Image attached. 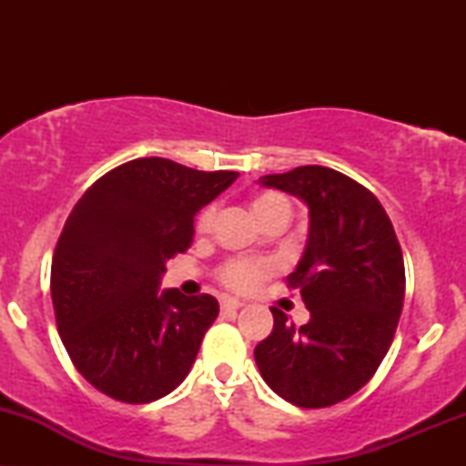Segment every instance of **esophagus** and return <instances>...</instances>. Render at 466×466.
Masks as SVG:
<instances>
[{
    "instance_id": "esophagus-1",
    "label": "esophagus",
    "mask_w": 466,
    "mask_h": 466,
    "mask_svg": "<svg viewBox=\"0 0 466 466\" xmlns=\"http://www.w3.org/2000/svg\"><path fill=\"white\" fill-rule=\"evenodd\" d=\"M245 302H240V300H237V298H223L221 300V307L223 309H240L243 307Z\"/></svg>"
}]
</instances>
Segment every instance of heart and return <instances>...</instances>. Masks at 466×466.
I'll use <instances>...</instances> for the list:
<instances>
[{"label": "heart", "mask_w": 466, "mask_h": 466, "mask_svg": "<svg viewBox=\"0 0 466 466\" xmlns=\"http://www.w3.org/2000/svg\"><path fill=\"white\" fill-rule=\"evenodd\" d=\"M251 208H254L256 217L258 218L271 215V212L276 210H287L289 215H291V206H289V201L282 195H278V192H260L254 199V203H251ZM215 217L217 206L203 208L199 218H197V229H199V232H208V229L212 228V223H215ZM274 269L276 263L269 258H232L218 269V278H221L223 285H228L229 289L249 291V289L258 287L265 278L274 274Z\"/></svg>", "instance_id": "heart-1"}]
</instances>
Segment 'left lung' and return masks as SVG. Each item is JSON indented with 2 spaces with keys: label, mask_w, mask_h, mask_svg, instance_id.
I'll list each match as a JSON object with an SVG mask.
<instances>
[{
  "label": "left lung",
  "mask_w": 466,
  "mask_h": 466,
  "mask_svg": "<svg viewBox=\"0 0 466 466\" xmlns=\"http://www.w3.org/2000/svg\"><path fill=\"white\" fill-rule=\"evenodd\" d=\"M260 184L309 206V243L287 287L298 289L311 319L287 322L254 350L278 397L298 408H329L361 390L392 344L405 298L403 251L392 221L360 181L326 166L265 175Z\"/></svg>",
  "instance_id": "8db88e82"
}]
</instances>
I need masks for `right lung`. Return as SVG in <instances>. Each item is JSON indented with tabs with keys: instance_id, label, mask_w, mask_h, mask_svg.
<instances>
[{
	"instance_id": "obj_1",
	"label": "right lung",
	"mask_w": 466,
	"mask_h": 466,
	"mask_svg": "<svg viewBox=\"0 0 466 466\" xmlns=\"http://www.w3.org/2000/svg\"><path fill=\"white\" fill-rule=\"evenodd\" d=\"M237 177L131 159L96 179L69 212L52 256V304L69 360L106 397L151 403L190 372L218 302L159 293V278L192 245L197 212Z\"/></svg>"
}]
</instances>
